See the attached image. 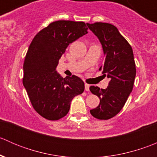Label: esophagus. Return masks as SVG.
I'll return each instance as SVG.
<instances>
[{
  "instance_id": "1",
  "label": "esophagus",
  "mask_w": 157,
  "mask_h": 157,
  "mask_svg": "<svg viewBox=\"0 0 157 157\" xmlns=\"http://www.w3.org/2000/svg\"><path fill=\"white\" fill-rule=\"evenodd\" d=\"M85 90L86 91H89L90 90V85L87 84V83H85Z\"/></svg>"
}]
</instances>
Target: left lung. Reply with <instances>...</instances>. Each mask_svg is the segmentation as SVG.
Masks as SVG:
<instances>
[{"instance_id": "1", "label": "left lung", "mask_w": 157, "mask_h": 157, "mask_svg": "<svg viewBox=\"0 0 157 157\" xmlns=\"http://www.w3.org/2000/svg\"><path fill=\"white\" fill-rule=\"evenodd\" d=\"M102 45L105 61L100 67L104 77L109 78L106 89L91 86L90 90L100 102L90 110L94 118L108 120L117 115L125 104L134 86L136 67L131 45L114 25L107 23H86Z\"/></svg>"}]
</instances>
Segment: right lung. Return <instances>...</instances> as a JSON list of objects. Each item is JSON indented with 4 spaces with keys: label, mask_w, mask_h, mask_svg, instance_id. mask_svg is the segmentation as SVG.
<instances>
[{
    "label": "right lung",
    "mask_w": 157,
    "mask_h": 157,
    "mask_svg": "<svg viewBox=\"0 0 157 157\" xmlns=\"http://www.w3.org/2000/svg\"><path fill=\"white\" fill-rule=\"evenodd\" d=\"M87 29L84 22L58 20L39 31L28 48L23 86L33 109L46 119L56 121L65 116L71 100L84 91L80 77L63 78L56 67L69 44L86 35Z\"/></svg>",
    "instance_id": "1"
}]
</instances>
